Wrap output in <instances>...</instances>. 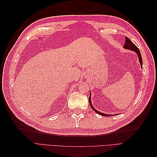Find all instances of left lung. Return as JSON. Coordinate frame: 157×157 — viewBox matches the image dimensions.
I'll list each match as a JSON object with an SVG mask.
<instances>
[{"instance_id": "obj_1", "label": "left lung", "mask_w": 157, "mask_h": 157, "mask_svg": "<svg viewBox=\"0 0 157 157\" xmlns=\"http://www.w3.org/2000/svg\"><path fill=\"white\" fill-rule=\"evenodd\" d=\"M123 48H125V49H128V50H130V51H134L136 54H137L138 56V59H139V61H140V65L141 67L142 66V56H141V53L140 52V50L138 49V48L136 46L134 43H133L128 38L125 37V44L124 46H123ZM89 102H90V105L92 109L94 110V111L97 113L98 114L101 115L102 116H111V115H109V114H105V113H103L102 112H99L98 111H97L96 109H94V106H92V104L91 102V93L90 94V97H89ZM117 115V114H115Z\"/></svg>"}]
</instances>
